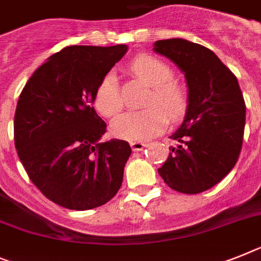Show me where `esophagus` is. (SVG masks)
<instances>
[{
  "label": "esophagus",
  "instance_id": "1",
  "mask_svg": "<svg viewBox=\"0 0 261 261\" xmlns=\"http://www.w3.org/2000/svg\"><path fill=\"white\" fill-rule=\"evenodd\" d=\"M130 146L133 148V151H142L144 147H146V143L141 141H134L130 142Z\"/></svg>",
  "mask_w": 261,
  "mask_h": 261
}]
</instances>
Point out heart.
I'll return each instance as SVG.
<instances>
[{
	"label": "heart",
	"instance_id": "heart-1",
	"mask_svg": "<svg viewBox=\"0 0 261 261\" xmlns=\"http://www.w3.org/2000/svg\"><path fill=\"white\" fill-rule=\"evenodd\" d=\"M130 71L138 80L151 87L143 106L144 110L128 111L117 117L111 123L115 135L128 141H146L159 135L167 127L168 119L176 122L187 111L188 91L175 81L171 66L151 56H138L130 62ZM94 106L103 117L117 115L123 100L120 97L117 76L106 73L94 94Z\"/></svg>",
	"mask_w": 261,
	"mask_h": 261
}]
</instances>
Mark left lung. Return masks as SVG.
I'll return each instance as SVG.
<instances>
[{"mask_svg": "<svg viewBox=\"0 0 261 261\" xmlns=\"http://www.w3.org/2000/svg\"><path fill=\"white\" fill-rule=\"evenodd\" d=\"M154 50L185 73L187 114L171 135L167 161L158 172L181 194H200L218 185L240 155L246 126V102L238 78L216 54L181 38L161 39Z\"/></svg>", "mask_w": 261, "mask_h": 261, "instance_id": "obj_1", "label": "left lung"}]
</instances>
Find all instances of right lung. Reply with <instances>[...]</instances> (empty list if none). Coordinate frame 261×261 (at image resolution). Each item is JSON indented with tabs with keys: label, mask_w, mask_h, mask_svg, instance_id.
Instances as JSON below:
<instances>
[{
	"label": "right lung",
	"mask_w": 261,
	"mask_h": 261,
	"mask_svg": "<svg viewBox=\"0 0 261 261\" xmlns=\"http://www.w3.org/2000/svg\"><path fill=\"white\" fill-rule=\"evenodd\" d=\"M126 45L67 46L34 71L14 114V144L30 180L49 200L85 211L119 191L130 144L100 142L106 123L93 107L102 76Z\"/></svg>",
	"instance_id": "obj_1"
}]
</instances>
